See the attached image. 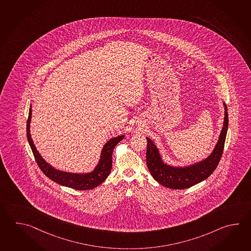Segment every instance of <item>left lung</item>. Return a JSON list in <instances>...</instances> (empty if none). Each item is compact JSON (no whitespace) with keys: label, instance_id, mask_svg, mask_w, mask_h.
I'll list each match as a JSON object with an SVG mask.
<instances>
[{"label":"left lung","instance_id":"8db88e82","mask_svg":"<svg viewBox=\"0 0 251 251\" xmlns=\"http://www.w3.org/2000/svg\"><path fill=\"white\" fill-rule=\"evenodd\" d=\"M228 123V112L227 106L225 105L224 127L213 153L203 162L186 168H174L164 164L159 155L158 150L156 149L153 142L149 138H147V164L153 179L166 188L184 189L198 184L202 180L208 178L216 169L220 162L225 148Z\"/></svg>","mask_w":251,"mask_h":251}]
</instances>
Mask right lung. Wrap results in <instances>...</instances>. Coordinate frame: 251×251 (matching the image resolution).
<instances>
[{"instance_id": "right-lung-1", "label": "right lung", "mask_w": 251, "mask_h": 251, "mask_svg": "<svg viewBox=\"0 0 251 251\" xmlns=\"http://www.w3.org/2000/svg\"><path fill=\"white\" fill-rule=\"evenodd\" d=\"M30 120L31 108L29 109L28 119L26 122V137L34 154V157L36 159V164L49 179L53 180L58 184L66 186L72 189H77V190H87V189H92L98 187V185L102 183L107 178L113 165V149L115 148V146L124 138V136H119L117 138H112L104 145L102 149L101 160L98 164V166L96 167V169L94 170L91 174H69V173H64L52 168L50 164H47L46 161L42 158L41 155L37 152L36 147L33 143V140L31 138L30 131H29Z\"/></svg>"}]
</instances>
